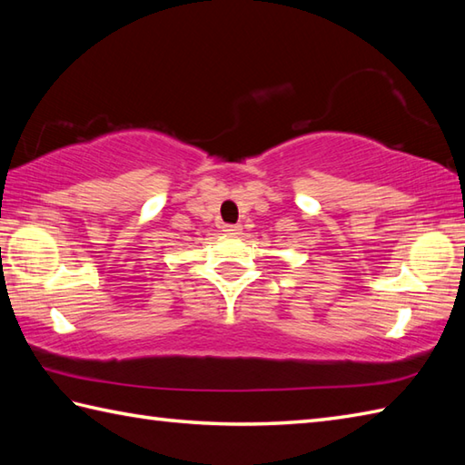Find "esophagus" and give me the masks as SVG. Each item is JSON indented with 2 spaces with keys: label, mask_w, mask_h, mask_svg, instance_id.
Masks as SVG:
<instances>
[{
  "label": "esophagus",
  "mask_w": 465,
  "mask_h": 465,
  "mask_svg": "<svg viewBox=\"0 0 465 465\" xmlns=\"http://www.w3.org/2000/svg\"><path fill=\"white\" fill-rule=\"evenodd\" d=\"M223 232L225 233H240L242 232V225H223Z\"/></svg>",
  "instance_id": "1"
}]
</instances>
